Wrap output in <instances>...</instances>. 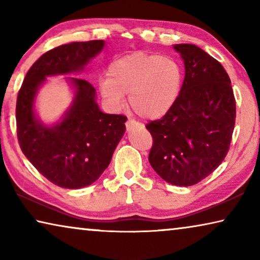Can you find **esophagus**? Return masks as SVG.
Instances as JSON below:
<instances>
[{
    "label": "esophagus",
    "mask_w": 260,
    "mask_h": 260,
    "mask_svg": "<svg viewBox=\"0 0 260 260\" xmlns=\"http://www.w3.org/2000/svg\"><path fill=\"white\" fill-rule=\"evenodd\" d=\"M138 125H139V124H138L137 122L133 121V119H127L126 123H125V127H126V130H127V131L136 129V127H137Z\"/></svg>",
    "instance_id": "1"
}]
</instances>
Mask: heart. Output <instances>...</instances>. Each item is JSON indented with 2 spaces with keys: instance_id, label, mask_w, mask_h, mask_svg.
Instances as JSON below:
<instances>
[{
  "instance_id": "heart-1",
  "label": "heart",
  "mask_w": 260,
  "mask_h": 260,
  "mask_svg": "<svg viewBox=\"0 0 260 260\" xmlns=\"http://www.w3.org/2000/svg\"><path fill=\"white\" fill-rule=\"evenodd\" d=\"M183 68L176 59L160 54L137 51L116 58L100 90L112 108H121L124 97L139 117L158 119L167 115L182 92Z\"/></svg>"
}]
</instances>
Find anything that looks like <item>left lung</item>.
Masks as SVG:
<instances>
[{
	"mask_svg": "<svg viewBox=\"0 0 260 260\" xmlns=\"http://www.w3.org/2000/svg\"><path fill=\"white\" fill-rule=\"evenodd\" d=\"M185 67L182 92L167 115L146 124L153 144L149 161L165 182L194 185L226 157L236 100L223 66L193 44H175Z\"/></svg>",
	"mask_w": 260,
	"mask_h": 260,
	"instance_id": "obj_1",
	"label": "left lung"
}]
</instances>
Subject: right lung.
I'll return each instance as SVG.
<instances>
[{"instance_id":"right-lung-1","label":"right lung","mask_w":260,"mask_h":260,"mask_svg":"<svg viewBox=\"0 0 260 260\" xmlns=\"http://www.w3.org/2000/svg\"><path fill=\"white\" fill-rule=\"evenodd\" d=\"M104 41L73 42L51 49L25 75L16 102L17 138L22 152L48 180L81 189L100 178L125 133L126 117L100 110L96 90L83 78L69 77L75 99L61 121L48 126L36 117L34 102L48 76L82 71L102 51Z\"/></svg>"}]
</instances>
